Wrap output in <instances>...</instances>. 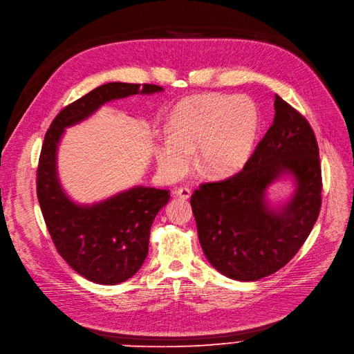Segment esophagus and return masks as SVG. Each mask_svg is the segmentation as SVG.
<instances>
[{"label": "esophagus", "instance_id": "34e87169", "mask_svg": "<svg viewBox=\"0 0 354 354\" xmlns=\"http://www.w3.org/2000/svg\"><path fill=\"white\" fill-rule=\"evenodd\" d=\"M172 194H174V196L182 198V199H189L191 198V191L188 188H176Z\"/></svg>", "mask_w": 354, "mask_h": 354}]
</instances>
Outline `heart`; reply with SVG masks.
<instances>
[{"mask_svg": "<svg viewBox=\"0 0 354 354\" xmlns=\"http://www.w3.org/2000/svg\"><path fill=\"white\" fill-rule=\"evenodd\" d=\"M256 104L244 95L201 94L179 102L169 117V139L156 146L163 176L185 175L196 150L199 167L215 178L237 174L248 163L259 133Z\"/></svg>", "mask_w": 354, "mask_h": 354, "instance_id": "1", "label": "heart"}]
</instances>
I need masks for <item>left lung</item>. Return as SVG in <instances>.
Returning <instances> with one entry per match:
<instances>
[{"instance_id": "left-lung-1", "label": "left lung", "mask_w": 354, "mask_h": 354, "mask_svg": "<svg viewBox=\"0 0 354 354\" xmlns=\"http://www.w3.org/2000/svg\"><path fill=\"white\" fill-rule=\"evenodd\" d=\"M272 126L243 171L203 183L191 207L208 262L230 279L259 281L283 268L310 236L321 208V166L311 126L274 95ZM290 178L295 189L272 205L268 188Z\"/></svg>"}]
</instances>
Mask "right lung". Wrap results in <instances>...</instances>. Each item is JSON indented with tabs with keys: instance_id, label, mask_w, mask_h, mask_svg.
<instances>
[{
	"instance_id": "obj_1",
	"label": "right lung",
	"mask_w": 354,
	"mask_h": 354,
	"mask_svg": "<svg viewBox=\"0 0 354 354\" xmlns=\"http://www.w3.org/2000/svg\"><path fill=\"white\" fill-rule=\"evenodd\" d=\"M158 85L109 82L60 111L44 136L37 167V198L59 254L84 278L100 285L126 282L143 266L150 227L171 194L143 185L98 203L80 204L66 194L57 172V151L68 127L114 100L162 92Z\"/></svg>"
}]
</instances>
